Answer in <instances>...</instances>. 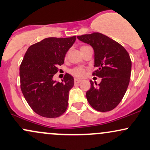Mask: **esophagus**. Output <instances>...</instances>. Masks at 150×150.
<instances>
[{
	"instance_id": "34e87169",
	"label": "esophagus",
	"mask_w": 150,
	"mask_h": 150,
	"mask_svg": "<svg viewBox=\"0 0 150 150\" xmlns=\"http://www.w3.org/2000/svg\"><path fill=\"white\" fill-rule=\"evenodd\" d=\"M81 81H82V80H81V79H74L75 83H81Z\"/></svg>"
}]
</instances>
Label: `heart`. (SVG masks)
<instances>
[{
	"label": "heart",
	"mask_w": 150,
	"mask_h": 150,
	"mask_svg": "<svg viewBox=\"0 0 150 150\" xmlns=\"http://www.w3.org/2000/svg\"><path fill=\"white\" fill-rule=\"evenodd\" d=\"M85 46H82L81 48ZM71 73L74 76H75L76 77H83L84 76V74H85V69H84L83 67H79L74 68L71 71Z\"/></svg>",
	"instance_id": "obj_1"
}]
</instances>
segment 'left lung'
Here are the masks:
<instances>
[{
  "instance_id": "8db88e82",
  "label": "left lung",
  "mask_w": 150,
  "mask_h": 150,
  "mask_svg": "<svg viewBox=\"0 0 150 150\" xmlns=\"http://www.w3.org/2000/svg\"><path fill=\"white\" fill-rule=\"evenodd\" d=\"M83 43L89 44L94 50L93 75L102 78L100 84L94 85L86 92L91 106L99 112L114 110L124 98L129 84L131 60L129 54L122 45L100 33H93L77 36Z\"/></svg>"
}]
</instances>
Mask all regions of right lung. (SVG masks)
I'll list each match as a JSON object with an SVG mask.
<instances>
[{
  "label": "right lung",
  "mask_w": 150,
  "mask_h": 150,
  "mask_svg": "<svg viewBox=\"0 0 150 150\" xmlns=\"http://www.w3.org/2000/svg\"><path fill=\"white\" fill-rule=\"evenodd\" d=\"M76 39V36L46 38L31 45L24 54L19 67L21 90L31 108L41 117H58L67 108L73 76L67 74L62 83L52 78Z\"/></svg>",
  "instance_id": "obj_1"
}]
</instances>
